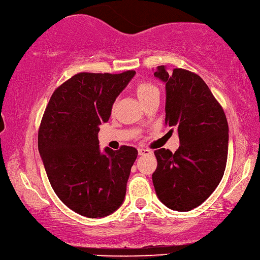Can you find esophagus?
<instances>
[{
	"label": "esophagus",
	"instance_id": "1",
	"mask_svg": "<svg viewBox=\"0 0 260 260\" xmlns=\"http://www.w3.org/2000/svg\"><path fill=\"white\" fill-rule=\"evenodd\" d=\"M139 155H149L151 154V151L149 149H146V148H139Z\"/></svg>",
	"mask_w": 260,
	"mask_h": 260
}]
</instances>
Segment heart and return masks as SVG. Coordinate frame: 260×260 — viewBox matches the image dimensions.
<instances>
[{"mask_svg":"<svg viewBox=\"0 0 260 260\" xmlns=\"http://www.w3.org/2000/svg\"><path fill=\"white\" fill-rule=\"evenodd\" d=\"M137 94L139 100L145 102L152 96H158V89L154 83L148 81H141L137 85Z\"/></svg>","mask_w":260,"mask_h":260,"instance_id":"1","label":"heart"}]
</instances>
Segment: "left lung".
Wrapping results in <instances>:
<instances>
[{
    "mask_svg": "<svg viewBox=\"0 0 260 260\" xmlns=\"http://www.w3.org/2000/svg\"><path fill=\"white\" fill-rule=\"evenodd\" d=\"M166 83V125L177 129L180 146L174 154L154 151L157 168L152 183L170 209L187 212L212 194L223 177L228 157V122L208 85L196 73L158 66L154 73Z\"/></svg>",
    "mask_w": 260,
    "mask_h": 260,
    "instance_id": "1",
    "label": "left lung"
}]
</instances>
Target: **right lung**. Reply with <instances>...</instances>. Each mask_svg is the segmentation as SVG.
Listing matches in <instances>:
<instances>
[{
	"label": "right lung",
	"mask_w": 260,
	"mask_h": 260,
	"mask_svg": "<svg viewBox=\"0 0 260 260\" xmlns=\"http://www.w3.org/2000/svg\"><path fill=\"white\" fill-rule=\"evenodd\" d=\"M134 71L120 74L78 73L57 86L45 109L38 148L52 188L80 215L104 217L120 207L134 147L100 149L98 133Z\"/></svg>",
	"instance_id": "obj_1"
}]
</instances>
